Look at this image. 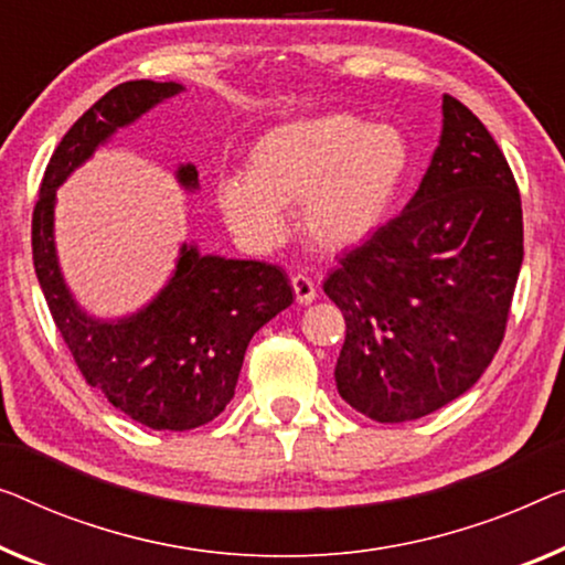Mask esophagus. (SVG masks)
I'll use <instances>...</instances> for the list:
<instances>
[{
	"mask_svg": "<svg viewBox=\"0 0 565 565\" xmlns=\"http://www.w3.org/2000/svg\"><path fill=\"white\" fill-rule=\"evenodd\" d=\"M291 289H294V297H297L299 305H311V301L317 299V286L305 274L291 276Z\"/></svg>",
	"mask_w": 565,
	"mask_h": 565,
	"instance_id": "esophagus-1",
	"label": "esophagus"
}]
</instances>
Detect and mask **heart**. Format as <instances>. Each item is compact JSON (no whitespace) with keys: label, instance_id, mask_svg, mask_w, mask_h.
<instances>
[{"label":"heart","instance_id":"b5f03b06","mask_svg":"<svg viewBox=\"0 0 565 565\" xmlns=\"http://www.w3.org/2000/svg\"><path fill=\"white\" fill-rule=\"evenodd\" d=\"M248 174H223L215 202L228 228L268 250L286 235V210L299 207L311 246L340 254L383 228L414 170L403 131L332 111L274 126L248 149Z\"/></svg>","mask_w":565,"mask_h":565}]
</instances>
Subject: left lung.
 <instances>
[{"label": "left lung", "instance_id": "left-lung-1", "mask_svg": "<svg viewBox=\"0 0 565 565\" xmlns=\"http://www.w3.org/2000/svg\"><path fill=\"white\" fill-rule=\"evenodd\" d=\"M441 108V141L416 195L324 281L348 324L337 391L381 424L434 414L482 377L523 266L508 159L461 100L444 96Z\"/></svg>", "mask_w": 565, "mask_h": 565}]
</instances>
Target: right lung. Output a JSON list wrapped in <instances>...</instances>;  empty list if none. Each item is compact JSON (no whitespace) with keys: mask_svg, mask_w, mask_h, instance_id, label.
I'll return each mask as SVG.
<instances>
[{"mask_svg":"<svg viewBox=\"0 0 565 565\" xmlns=\"http://www.w3.org/2000/svg\"><path fill=\"white\" fill-rule=\"evenodd\" d=\"M180 90V83L126 81L98 98L50 157L32 210L35 274L75 365L114 408L157 431H190L223 414L250 337L294 301L279 266L200 256L195 246H182L159 297L119 322L88 317L67 291L53 241L55 190L116 129ZM177 180L195 190L198 170L184 164Z\"/></svg>","mask_w":565,"mask_h":565,"instance_id":"obj_1","label":"right lung"}]
</instances>
